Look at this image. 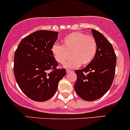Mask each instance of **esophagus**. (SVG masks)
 <instances>
[{"mask_svg": "<svg viewBox=\"0 0 130 130\" xmlns=\"http://www.w3.org/2000/svg\"><path fill=\"white\" fill-rule=\"evenodd\" d=\"M73 70H70V69H67V73H70V72H72Z\"/></svg>", "mask_w": 130, "mask_h": 130, "instance_id": "1", "label": "esophagus"}]
</instances>
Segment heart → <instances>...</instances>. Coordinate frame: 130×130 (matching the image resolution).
I'll return each instance as SVG.
<instances>
[{
    "label": "heart",
    "instance_id": "1",
    "mask_svg": "<svg viewBox=\"0 0 130 130\" xmlns=\"http://www.w3.org/2000/svg\"><path fill=\"white\" fill-rule=\"evenodd\" d=\"M98 49L96 41L92 36L81 32H74L65 36L62 45H54L52 52L59 63H64L70 58L66 66L75 68L89 65L94 58Z\"/></svg>",
    "mask_w": 130,
    "mask_h": 130
}]
</instances>
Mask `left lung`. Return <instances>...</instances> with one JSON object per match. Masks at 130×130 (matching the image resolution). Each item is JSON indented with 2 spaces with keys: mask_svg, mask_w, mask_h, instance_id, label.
<instances>
[{
  "mask_svg": "<svg viewBox=\"0 0 130 130\" xmlns=\"http://www.w3.org/2000/svg\"><path fill=\"white\" fill-rule=\"evenodd\" d=\"M98 49L93 60L85 68L76 70L74 88L76 94L87 101L103 96L110 89L115 73L117 56L110 42L99 31L92 29Z\"/></svg>",
  "mask_w": 130,
  "mask_h": 130,
  "instance_id": "obj_1",
  "label": "left lung"
}]
</instances>
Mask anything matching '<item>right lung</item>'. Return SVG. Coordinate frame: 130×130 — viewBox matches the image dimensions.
Returning a JSON list of instances; mask_svg holds the SVG:
<instances>
[{"instance_id":"1","label":"right lung","mask_w":130,"mask_h":130,"mask_svg":"<svg viewBox=\"0 0 130 130\" xmlns=\"http://www.w3.org/2000/svg\"><path fill=\"white\" fill-rule=\"evenodd\" d=\"M57 31L39 30L23 38L14 55L13 72L21 90L37 102L49 99L57 90L65 68H58L52 47L57 39Z\"/></svg>"}]
</instances>
